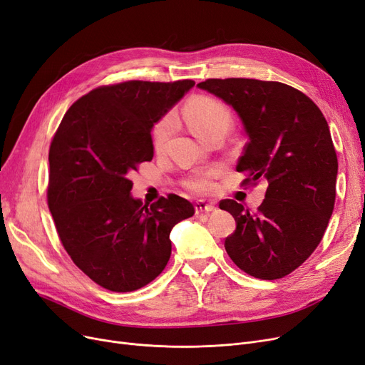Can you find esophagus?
I'll use <instances>...</instances> for the list:
<instances>
[{
    "instance_id": "esophagus-1",
    "label": "esophagus",
    "mask_w": 365,
    "mask_h": 365,
    "mask_svg": "<svg viewBox=\"0 0 365 365\" xmlns=\"http://www.w3.org/2000/svg\"><path fill=\"white\" fill-rule=\"evenodd\" d=\"M195 211H196V214H210V212L215 211V207L212 205V203H208L205 200H197L195 203Z\"/></svg>"
}]
</instances>
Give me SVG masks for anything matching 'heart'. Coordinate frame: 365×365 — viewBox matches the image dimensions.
<instances>
[{
	"label": "heart",
	"instance_id": "b5f03b06",
	"mask_svg": "<svg viewBox=\"0 0 365 365\" xmlns=\"http://www.w3.org/2000/svg\"><path fill=\"white\" fill-rule=\"evenodd\" d=\"M184 121L188 124L193 132L202 138L208 139L211 135L220 132V130H227L230 125V112L225 103L220 100L197 96L190 98L182 109ZM175 121L170 115L163 116L160 120L153 132V143L157 151H162L173 133ZM220 173V169L212 168L203 172H197L192 175L190 178L184 181V185L195 193H208L212 188V178Z\"/></svg>",
	"mask_w": 365,
	"mask_h": 365
}]
</instances>
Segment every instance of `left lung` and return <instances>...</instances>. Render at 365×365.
<instances>
[{"label": "left lung", "mask_w": 365, "mask_h": 365, "mask_svg": "<svg viewBox=\"0 0 365 365\" xmlns=\"http://www.w3.org/2000/svg\"><path fill=\"white\" fill-rule=\"evenodd\" d=\"M199 88L233 108L249 138L237 170L242 184L268 182L256 212L225 199L237 222L225 241L240 269L277 280L301 267L322 241L335 202L339 162L324 113L314 101L282 82L207 79Z\"/></svg>", "instance_id": "obj_1"}]
</instances>
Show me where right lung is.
<instances>
[{
	"mask_svg": "<svg viewBox=\"0 0 365 365\" xmlns=\"http://www.w3.org/2000/svg\"><path fill=\"white\" fill-rule=\"evenodd\" d=\"M195 81H127L82 96L66 112L49 148L48 207L66 252L98 286L132 292L170 257L169 233L192 217L177 195L142 203L130 175L154 155L153 125Z\"/></svg>",
	"mask_w": 365,
	"mask_h": 365,
	"instance_id": "1",
	"label": "right lung"
}]
</instances>
